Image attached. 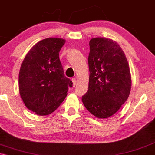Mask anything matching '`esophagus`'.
Segmentation results:
<instances>
[{
  "instance_id": "1",
  "label": "esophagus",
  "mask_w": 155,
  "mask_h": 155,
  "mask_svg": "<svg viewBox=\"0 0 155 155\" xmlns=\"http://www.w3.org/2000/svg\"><path fill=\"white\" fill-rule=\"evenodd\" d=\"M72 81H73V87H75L76 84H77V81H76V79H75V78H73V79H72Z\"/></svg>"
}]
</instances>
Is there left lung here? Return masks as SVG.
<instances>
[{
	"mask_svg": "<svg viewBox=\"0 0 155 155\" xmlns=\"http://www.w3.org/2000/svg\"><path fill=\"white\" fill-rule=\"evenodd\" d=\"M88 90L82 97L86 109L99 118L116 113L130 94L131 77L122 48L113 40L103 37L90 41Z\"/></svg>",
	"mask_w": 155,
	"mask_h": 155,
	"instance_id": "obj_1",
	"label": "left lung"
}]
</instances>
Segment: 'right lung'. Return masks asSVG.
Masks as SVG:
<instances>
[{
	"mask_svg": "<svg viewBox=\"0 0 155 155\" xmlns=\"http://www.w3.org/2000/svg\"><path fill=\"white\" fill-rule=\"evenodd\" d=\"M61 38H47L27 53L19 73V90L27 108L37 115L54 112L67 96L73 82L64 75L59 51L65 44Z\"/></svg>",
	"mask_w": 155,
	"mask_h": 155,
	"instance_id": "right-lung-1",
	"label": "right lung"
}]
</instances>
